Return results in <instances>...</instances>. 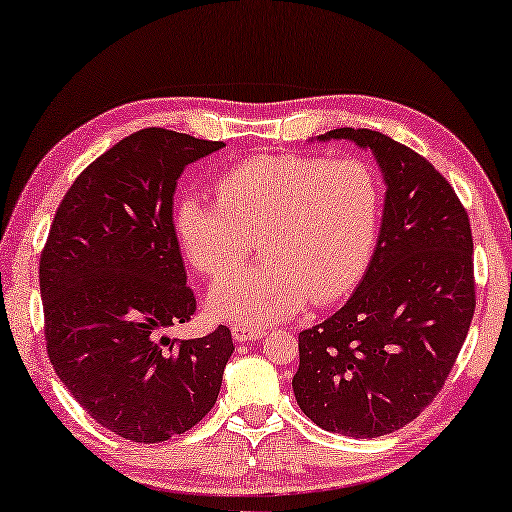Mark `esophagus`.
<instances>
[{
    "label": "esophagus",
    "mask_w": 512,
    "mask_h": 512,
    "mask_svg": "<svg viewBox=\"0 0 512 512\" xmlns=\"http://www.w3.org/2000/svg\"><path fill=\"white\" fill-rule=\"evenodd\" d=\"M231 333L236 342H254V340H261L265 335L263 329H256V326H240V324L233 326Z\"/></svg>",
    "instance_id": "1"
}]
</instances>
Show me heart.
Listing matches in <instances>:
<instances>
[{
  "label": "heart",
  "mask_w": 512,
  "mask_h": 512,
  "mask_svg": "<svg viewBox=\"0 0 512 512\" xmlns=\"http://www.w3.org/2000/svg\"><path fill=\"white\" fill-rule=\"evenodd\" d=\"M217 201L188 195L174 208V236L206 276L236 270L251 251L263 261L208 292L220 320L261 326L295 315L306 299L329 304L370 261L381 188L358 158L276 154L238 163L215 181Z\"/></svg>",
  "instance_id": "b5f03b06"
}]
</instances>
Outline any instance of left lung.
I'll use <instances>...</instances> for the list:
<instances>
[{
    "instance_id": "1",
    "label": "left lung",
    "mask_w": 512,
    "mask_h": 512,
    "mask_svg": "<svg viewBox=\"0 0 512 512\" xmlns=\"http://www.w3.org/2000/svg\"><path fill=\"white\" fill-rule=\"evenodd\" d=\"M317 140L372 152L385 199L356 292L329 320L299 333L292 390L320 429L379 438L413 422L456 363L476 306L472 229L454 188L410 147L349 127Z\"/></svg>"
}]
</instances>
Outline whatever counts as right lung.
<instances>
[{
  "instance_id": "obj_1",
  "label": "right lung",
  "mask_w": 512,
  "mask_h": 512,
  "mask_svg": "<svg viewBox=\"0 0 512 512\" xmlns=\"http://www.w3.org/2000/svg\"><path fill=\"white\" fill-rule=\"evenodd\" d=\"M224 142L142 129L83 170L40 256L47 354L58 379L108 431L163 442L192 429L220 395L231 331L179 345L165 331L195 313L172 226L186 165Z\"/></svg>"
}]
</instances>
